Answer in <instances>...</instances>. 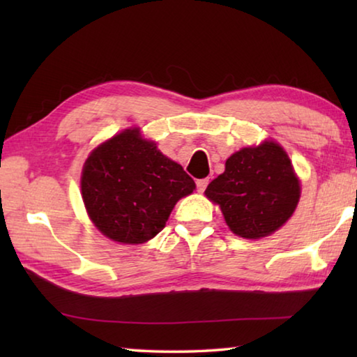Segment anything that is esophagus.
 I'll use <instances>...</instances> for the list:
<instances>
[{
  "label": "esophagus",
  "mask_w": 357,
  "mask_h": 357,
  "mask_svg": "<svg viewBox=\"0 0 357 357\" xmlns=\"http://www.w3.org/2000/svg\"><path fill=\"white\" fill-rule=\"evenodd\" d=\"M208 184H209V179H208V178L198 179V181H197V190H198V192H204V189H206Z\"/></svg>",
  "instance_id": "esophagus-1"
}]
</instances>
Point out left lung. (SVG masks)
Instances as JSON below:
<instances>
[{
    "label": "left lung",
    "instance_id": "1",
    "mask_svg": "<svg viewBox=\"0 0 357 357\" xmlns=\"http://www.w3.org/2000/svg\"><path fill=\"white\" fill-rule=\"evenodd\" d=\"M204 193L219 204L234 234L259 239L293 215L301 184L285 149L268 140L229 155L225 172L211 181Z\"/></svg>",
    "mask_w": 357,
    "mask_h": 357
}]
</instances>
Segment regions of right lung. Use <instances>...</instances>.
<instances>
[{"label":"right lung","instance_id":"1","mask_svg":"<svg viewBox=\"0 0 357 357\" xmlns=\"http://www.w3.org/2000/svg\"><path fill=\"white\" fill-rule=\"evenodd\" d=\"M195 183L183 167L126 129L96 148L82 172V197L89 219L116 243L143 244L164 229L174 204Z\"/></svg>","mask_w":357,"mask_h":357}]
</instances>
